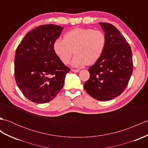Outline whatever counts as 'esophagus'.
<instances>
[{"instance_id":"obj_1","label":"esophagus","mask_w":148,"mask_h":148,"mask_svg":"<svg viewBox=\"0 0 148 148\" xmlns=\"http://www.w3.org/2000/svg\"><path fill=\"white\" fill-rule=\"evenodd\" d=\"M72 71L74 72H78L79 71V69H72Z\"/></svg>"}]
</instances>
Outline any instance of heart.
<instances>
[{"mask_svg":"<svg viewBox=\"0 0 148 148\" xmlns=\"http://www.w3.org/2000/svg\"><path fill=\"white\" fill-rule=\"evenodd\" d=\"M106 41L105 34L101 30L76 28L66 32L64 40H56L53 49L64 64H68L74 53L72 66L92 65L103 54Z\"/></svg>","mask_w":148,"mask_h":148,"instance_id":"1","label":"heart"}]
</instances>
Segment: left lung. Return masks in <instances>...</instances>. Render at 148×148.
Segmentation results:
<instances>
[{
    "label": "left lung",
    "mask_w": 148,
    "mask_h": 148,
    "mask_svg": "<svg viewBox=\"0 0 148 148\" xmlns=\"http://www.w3.org/2000/svg\"><path fill=\"white\" fill-rule=\"evenodd\" d=\"M106 37L103 54L88 69L90 79L84 88L93 98L101 101L114 99L127 86L133 71L132 50L120 32L108 23H99Z\"/></svg>",
    "instance_id": "left-lung-1"
}]
</instances>
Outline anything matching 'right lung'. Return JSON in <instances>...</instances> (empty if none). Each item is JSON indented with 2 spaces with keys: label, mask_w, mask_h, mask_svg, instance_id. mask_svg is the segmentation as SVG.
<instances>
[{
  "label": "right lung",
  "mask_w": 148,
  "mask_h": 148,
  "mask_svg": "<svg viewBox=\"0 0 148 148\" xmlns=\"http://www.w3.org/2000/svg\"><path fill=\"white\" fill-rule=\"evenodd\" d=\"M63 29L53 24L37 27L25 36L16 50V82L24 96L33 102L45 103L54 99L70 71L53 49Z\"/></svg>",
  "instance_id": "obj_1"
}]
</instances>
